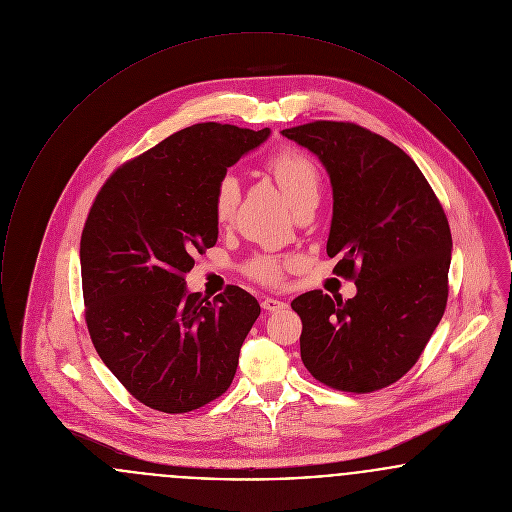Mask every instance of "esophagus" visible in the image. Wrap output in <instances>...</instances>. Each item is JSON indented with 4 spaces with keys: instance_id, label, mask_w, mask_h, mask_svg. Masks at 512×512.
I'll use <instances>...</instances> for the list:
<instances>
[{
    "instance_id": "1",
    "label": "esophagus",
    "mask_w": 512,
    "mask_h": 512,
    "mask_svg": "<svg viewBox=\"0 0 512 512\" xmlns=\"http://www.w3.org/2000/svg\"><path fill=\"white\" fill-rule=\"evenodd\" d=\"M261 305H263V309L268 311V313H274V311H280V309H284V307H286V303H284V301L274 299V297H265Z\"/></svg>"
}]
</instances>
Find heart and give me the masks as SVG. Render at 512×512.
<instances>
[{
	"instance_id": "b5f03b06",
	"label": "heart",
	"mask_w": 512,
	"mask_h": 512,
	"mask_svg": "<svg viewBox=\"0 0 512 512\" xmlns=\"http://www.w3.org/2000/svg\"><path fill=\"white\" fill-rule=\"evenodd\" d=\"M268 174L276 180L288 203L295 207L305 197H317L320 188L317 165L309 155L299 149H280L270 155L265 163ZM240 201V186L234 176H224L217 184L213 197V211L219 224H226L234 217ZM286 261L276 255H255L247 263V274L265 284H278Z\"/></svg>"
}]
</instances>
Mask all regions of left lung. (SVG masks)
<instances>
[{
	"instance_id": "obj_1",
	"label": "left lung",
	"mask_w": 512,
	"mask_h": 512,
	"mask_svg": "<svg viewBox=\"0 0 512 512\" xmlns=\"http://www.w3.org/2000/svg\"><path fill=\"white\" fill-rule=\"evenodd\" d=\"M330 176L334 213L326 244L334 272L357 286L343 301L315 290L292 301L301 361L334 390L370 393L407 374L447 305L451 230L413 159L353 122L282 130Z\"/></svg>"
}]
</instances>
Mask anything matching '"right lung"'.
I'll return each instance as SVG.
<instances>
[{
	"label": "right lung",
	"instance_id": "right-lung-1",
	"mask_svg": "<svg viewBox=\"0 0 512 512\" xmlns=\"http://www.w3.org/2000/svg\"><path fill=\"white\" fill-rule=\"evenodd\" d=\"M270 130L201 122L113 172L80 238L86 324L101 361L130 395L190 413L230 388L261 307L228 286L188 293L195 253L217 244L213 197L226 169Z\"/></svg>",
	"mask_w": 512,
	"mask_h": 512
}]
</instances>
